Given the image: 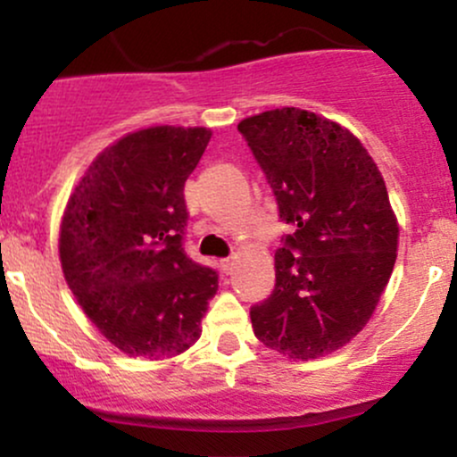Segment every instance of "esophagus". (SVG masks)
Listing matches in <instances>:
<instances>
[{
	"instance_id": "34e87169",
	"label": "esophagus",
	"mask_w": 457,
	"mask_h": 457,
	"mask_svg": "<svg viewBox=\"0 0 457 457\" xmlns=\"http://www.w3.org/2000/svg\"><path fill=\"white\" fill-rule=\"evenodd\" d=\"M221 264H223V270L228 272V275H229V272H232V269H234V260H232V258H228V260H223Z\"/></svg>"
}]
</instances>
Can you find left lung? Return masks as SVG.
I'll use <instances>...</instances> for the list:
<instances>
[{"instance_id":"left-lung-1","label":"left lung","mask_w":457,"mask_h":457,"mask_svg":"<svg viewBox=\"0 0 457 457\" xmlns=\"http://www.w3.org/2000/svg\"><path fill=\"white\" fill-rule=\"evenodd\" d=\"M292 225L275 290L251 307L255 337L290 359L335 353L365 327L397 258V219L374 159L337 122L283 107L238 124Z\"/></svg>"}]
</instances>
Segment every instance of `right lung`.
<instances>
[{
    "label": "right lung",
    "instance_id": "right-lung-1",
    "mask_svg": "<svg viewBox=\"0 0 457 457\" xmlns=\"http://www.w3.org/2000/svg\"><path fill=\"white\" fill-rule=\"evenodd\" d=\"M211 130L152 127L94 159L60 229L68 287L115 348L170 359L202 335L219 275L185 251V182Z\"/></svg>",
    "mask_w": 457,
    "mask_h": 457
}]
</instances>
